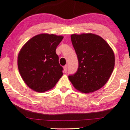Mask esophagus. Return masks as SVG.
<instances>
[{
    "label": "esophagus",
    "instance_id": "esophagus-1",
    "mask_svg": "<svg viewBox=\"0 0 130 130\" xmlns=\"http://www.w3.org/2000/svg\"><path fill=\"white\" fill-rule=\"evenodd\" d=\"M63 69H64V71H65V73H67V70H68V65H65L63 67Z\"/></svg>",
    "mask_w": 130,
    "mask_h": 130
}]
</instances>
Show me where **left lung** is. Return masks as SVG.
Instances as JSON below:
<instances>
[{
  "label": "left lung",
  "mask_w": 130,
  "mask_h": 130,
  "mask_svg": "<svg viewBox=\"0 0 130 130\" xmlns=\"http://www.w3.org/2000/svg\"><path fill=\"white\" fill-rule=\"evenodd\" d=\"M71 39L79 65L76 72L68 78L82 92L98 90L107 83L114 70V52L105 40L95 34H73Z\"/></svg>",
  "instance_id": "8db88e82"
}]
</instances>
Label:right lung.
<instances>
[{"label": "right lung", "mask_w": 130, "mask_h": 130, "mask_svg": "<svg viewBox=\"0 0 130 130\" xmlns=\"http://www.w3.org/2000/svg\"><path fill=\"white\" fill-rule=\"evenodd\" d=\"M62 36L42 34L31 38L18 57L19 73L32 90L44 92L55 86L63 75V67L56 53Z\"/></svg>", "instance_id": "obj_1"}]
</instances>
